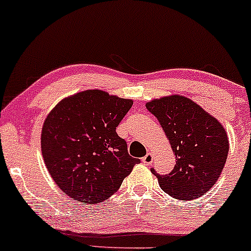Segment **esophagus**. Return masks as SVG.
<instances>
[{
    "mask_svg": "<svg viewBox=\"0 0 251 251\" xmlns=\"http://www.w3.org/2000/svg\"><path fill=\"white\" fill-rule=\"evenodd\" d=\"M152 161H153V155H152V153H150V152H148L147 154L142 158V163H144L145 165H151V164H152Z\"/></svg>",
    "mask_w": 251,
    "mask_h": 251,
    "instance_id": "34e87169",
    "label": "esophagus"
}]
</instances>
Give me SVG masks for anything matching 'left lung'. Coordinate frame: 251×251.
<instances>
[{"mask_svg": "<svg viewBox=\"0 0 251 251\" xmlns=\"http://www.w3.org/2000/svg\"><path fill=\"white\" fill-rule=\"evenodd\" d=\"M169 139L176 165L169 175L152 174L161 190L177 200L206 194L222 175L228 153V137L222 123L199 104L179 94L146 103Z\"/></svg>", "mask_w": 251, "mask_h": 251, "instance_id": "obj_1", "label": "left lung"}]
</instances>
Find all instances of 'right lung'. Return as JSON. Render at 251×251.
<instances>
[{"label": "right lung", "mask_w": 251, "mask_h": 251, "mask_svg": "<svg viewBox=\"0 0 251 251\" xmlns=\"http://www.w3.org/2000/svg\"><path fill=\"white\" fill-rule=\"evenodd\" d=\"M131 105V99L87 90L62 99L47 116L42 155L51 178L69 198L88 204L107 200L139 163L116 133Z\"/></svg>", "instance_id": "add662e5"}]
</instances>
